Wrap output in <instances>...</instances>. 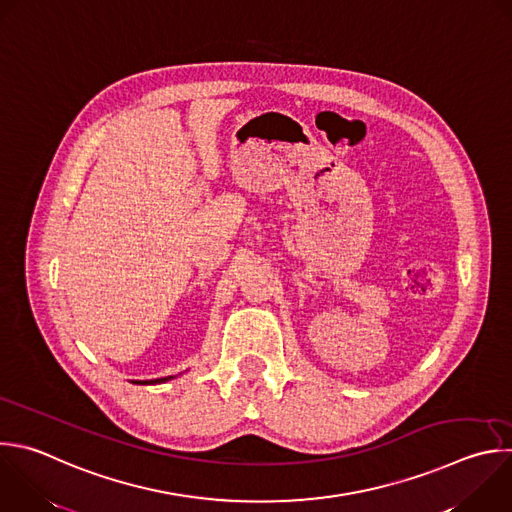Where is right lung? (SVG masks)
Listing matches in <instances>:
<instances>
[{"label": "right lung", "mask_w": 512, "mask_h": 512, "mask_svg": "<svg viewBox=\"0 0 512 512\" xmlns=\"http://www.w3.org/2000/svg\"><path fill=\"white\" fill-rule=\"evenodd\" d=\"M175 376H166V378H156V380H138V382H134V384H164V382H168V380H173Z\"/></svg>", "instance_id": "obj_1"}]
</instances>
